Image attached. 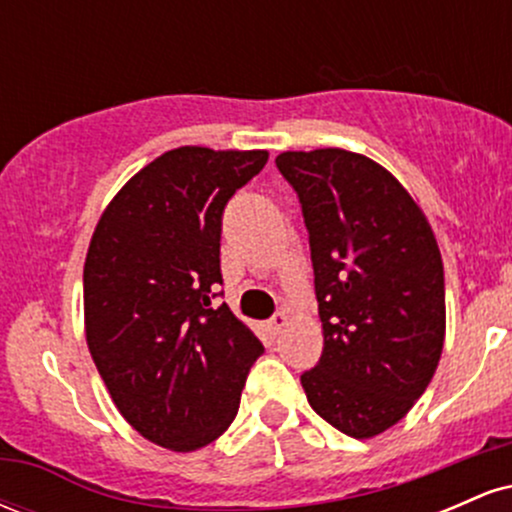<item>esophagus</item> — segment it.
I'll list each match as a JSON object with an SVG mask.
<instances>
[{
	"instance_id": "obj_1",
	"label": "esophagus",
	"mask_w": 512,
	"mask_h": 512,
	"mask_svg": "<svg viewBox=\"0 0 512 512\" xmlns=\"http://www.w3.org/2000/svg\"><path fill=\"white\" fill-rule=\"evenodd\" d=\"M286 325H289V317H286L284 310H276V313H274L272 317H269V322H267L269 332H272L274 337H276V334H279L281 330H284Z\"/></svg>"
}]
</instances>
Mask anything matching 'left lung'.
I'll use <instances>...</instances> for the list:
<instances>
[{"instance_id": "obj_1", "label": "left lung", "mask_w": 512, "mask_h": 512, "mask_svg": "<svg viewBox=\"0 0 512 512\" xmlns=\"http://www.w3.org/2000/svg\"><path fill=\"white\" fill-rule=\"evenodd\" d=\"M276 168L308 228L325 346L301 385L351 438L395 426L424 395L445 339L443 260L392 173L344 149L286 151Z\"/></svg>"}]
</instances>
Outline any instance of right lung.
Returning <instances> with one entry per match:
<instances>
[{"label": "right lung", "mask_w": 512, "mask_h": 512, "mask_svg": "<svg viewBox=\"0 0 512 512\" xmlns=\"http://www.w3.org/2000/svg\"><path fill=\"white\" fill-rule=\"evenodd\" d=\"M267 151L180 146L103 211L84 264L86 342L120 414L175 452L231 426L264 346L221 296L223 209Z\"/></svg>", "instance_id": "right-lung-1"}]
</instances>
